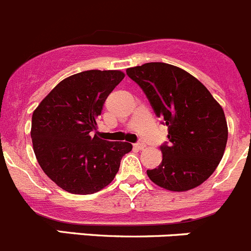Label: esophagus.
Masks as SVG:
<instances>
[{"instance_id":"obj_1","label":"esophagus","mask_w":251,"mask_h":251,"mask_svg":"<svg viewBox=\"0 0 251 251\" xmlns=\"http://www.w3.org/2000/svg\"><path fill=\"white\" fill-rule=\"evenodd\" d=\"M134 147L137 148V149H139V150H142V149H144L145 148V143L143 142V140H139V142H137L134 144Z\"/></svg>"}]
</instances>
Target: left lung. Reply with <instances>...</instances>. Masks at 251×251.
<instances>
[{"mask_svg":"<svg viewBox=\"0 0 251 251\" xmlns=\"http://www.w3.org/2000/svg\"><path fill=\"white\" fill-rule=\"evenodd\" d=\"M155 116L169 127V142L160 145L163 161L148 176L160 187L187 191L214 173L228 139L224 112L211 92L185 70L165 63L127 69Z\"/></svg>","mask_w":251,"mask_h":251,"instance_id":"obj_1","label":"left lung"}]
</instances>
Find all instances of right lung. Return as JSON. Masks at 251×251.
<instances>
[{
    "label": "right lung",
    "instance_id": "add662e5",
    "mask_svg": "<svg viewBox=\"0 0 251 251\" xmlns=\"http://www.w3.org/2000/svg\"><path fill=\"white\" fill-rule=\"evenodd\" d=\"M123 78L118 70L75 74L59 82L33 112L34 154L48 177L63 190L75 195L102 190L132 150L130 143L93 134L107 97Z\"/></svg>",
    "mask_w": 251,
    "mask_h": 251
}]
</instances>
